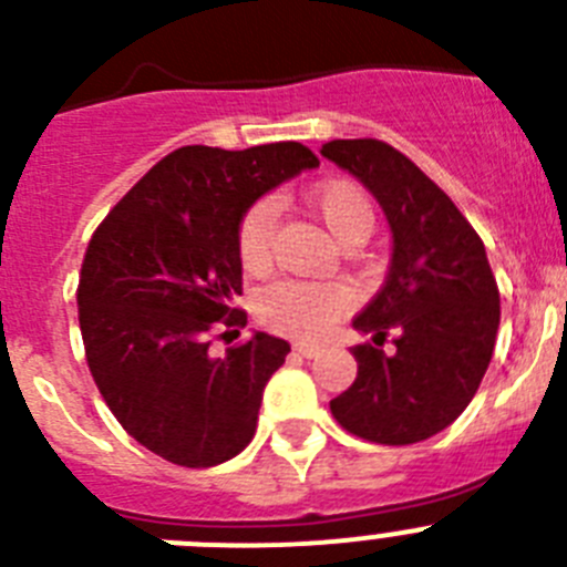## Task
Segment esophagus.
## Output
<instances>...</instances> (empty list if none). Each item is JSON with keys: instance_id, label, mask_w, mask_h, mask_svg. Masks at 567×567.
I'll use <instances>...</instances> for the list:
<instances>
[{"instance_id": "1", "label": "esophagus", "mask_w": 567, "mask_h": 567, "mask_svg": "<svg viewBox=\"0 0 567 567\" xmlns=\"http://www.w3.org/2000/svg\"><path fill=\"white\" fill-rule=\"evenodd\" d=\"M295 352H298L300 358H318L320 346H315V343H295Z\"/></svg>"}]
</instances>
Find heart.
<instances>
[{
  "label": "heart",
  "mask_w": 567,
  "mask_h": 567,
  "mask_svg": "<svg viewBox=\"0 0 567 567\" xmlns=\"http://www.w3.org/2000/svg\"><path fill=\"white\" fill-rule=\"evenodd\" d=\"M307 204L338 244H363L374 229V204L352 178H329L307 193ZM278 207L258 198L244 209L235 233L240 267L264 272L272 264ZM352 307V292L334 280H278L258 295V318L264 327L289 338H320Z\"/></svg>",
  "instance_id": "heart-1"
}]
</instances>
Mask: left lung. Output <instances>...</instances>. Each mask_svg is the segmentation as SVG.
<instances>
[{
	"mask_svg": "<svg viewBox=\"0 0 567 567\" xmlns=\"http://www.w3.org/2000/svg\"><path fill=\"white\" fill-rule=\"evenodd\" d=\"M320 153L363 182L394 238L383 289L352 320L372 334L352 349L358 378L329 409L369 443H420L465 412L494 354L499 289L483 238L392 144L334 138ZM385 333L392 353L382 352Z\"/></svg>",
	"mask_w": 567,
	"mask_h": 567,
	"instance_id": "1",
	"label": "left lung"
}]
</instances>
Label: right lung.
Wrapping results in <instances>:
<instances>
[{
    "instance_id": "1",
    "label": "right lung",
    "mask_w": 567,
    "mask_h": 567,
    "mask_svg": "<svg viewBox=\"0 0 567 567\" xmlns=\"http://www.w3.org/2000/svg\"><path fill=\"white\" fill-rule=\"evenodd\" d=\"M318 155L298 142L249 150L178 147L107 213L87 244L76 303L90 374L124 432L187 468L249 445L264 385L289 343L255 332L213 358V329L235 309L244 209Z\"/></svg>"
}]
</instances>
